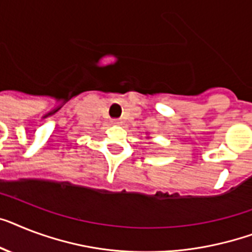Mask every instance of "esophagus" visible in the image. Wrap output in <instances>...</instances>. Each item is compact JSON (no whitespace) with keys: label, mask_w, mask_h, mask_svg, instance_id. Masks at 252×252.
Instances as JSON below:
<instances>
[{"label":"esophagus","mask_w":252,"mask_h":252,"mask_svg":"<svg viewBox=\"0 0 252 252\" xmlns=\"http://www.w3.org/2000/svg\"><path fill=\"white\" fill-rule=\"evenodd\" d=\"M112 123H114V124H122L123 120L122 119H112Z\"/></svg>","instance_id":"esophagus-1"}]
</instances>
